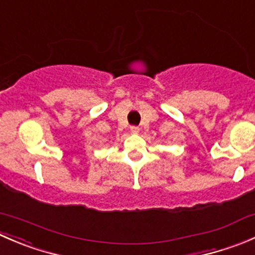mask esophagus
Wrapping results in <instances>:
<instances>
[{
  "label": "esophagus",
  "mask_w": 255,
  "mask_h": 255,
  "mask_svg": "<svg viewBox=\"0 0 255 255\" xmlns=\"http://www.w3.org/2000/svg\"><path fill=\"white\" fill-rule=\"evenodd\" d=\"M130 132L137 134V133H139V127H137V126H132V127H130Z\"/></svg>",
  "instance_id": "1"
}]
</instances>
